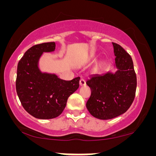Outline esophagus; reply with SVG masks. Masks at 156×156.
I'll use <instances>...</instances> for the list:
<instances>
[{
	"instance_id": "34e87169",
	"label": "esophagus",
	"mask_w": 156,
	"mask_h": 156,
	"mask_svg": "<svg viewBox=\"0 0 156 156\" xmlns=\"http://www.w3.org/2000/svg\"><path fill=\"white\" fill-rule=\"evenodd\" d=\"M80 86H84L86 84V81L84 79H81L79 81Z\"/></svg>"
}]
</instances>
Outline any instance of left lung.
Returning <instances> with one entry per match:
<instances>
[{"mask_svg": "<svg viewBox=\"0 0 156 156\" xmlns=\"http://www.w3.org/2000/svg\"><path fill=\"white\" fill-rule=\"evenodd\" d=\"M112 45L115 70L91 75L86 82L91 90L86 107L91 115L101 120L124 114L131 106L136 93V76L131 56L118 44Z\"/></svg>", "mask_w": 156, "mask_h": 156, "instance_id": "1", "label": "left lung"}]
</instances>
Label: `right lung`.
I'll return each instance as SVG.
<instances>
[{
	"label": "right lung",
	"instance_id": "right-lung-1",
	"mask_svg": "<svg viewBox=\"0 0 156 156\" xmlns=\"http://www.w3.org/2000/svg\"><path fill=\"white\" fill-rule=\"evenodd\" d=\"M55 48V42L34 45L25 53L17 66V95L25 110L36 119L58 117L63 112L69 96L79 87V77L65 81L39 68L43 53L53 52Z\"/></svg>",
	"mask_w": 156,
	"mask_h": 156
}]
</instances>
